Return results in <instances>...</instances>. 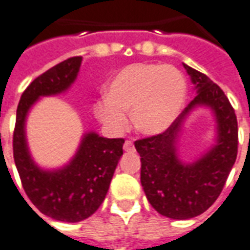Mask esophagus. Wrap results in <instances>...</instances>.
Segmentation results:
<instances>
[{
	"mask_svg": "<svg viewBox=\"0 0 250 250\" xmlns=\"http://www.w3.org/2000/svg\"><path fill=\"white\" fill-rule=\"evenodd\" d=\"M123 149L125 152H133L135 150V146H133V143L131 140H125V146H123Z\"/></svg>",
	"mask_w": 250,
	"mask_h": 250,
	"instance_id": "esophagus-1",
	"label": "esophagus"
}]
</instances>
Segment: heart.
Masks as SVG:
<instances>
[{
	"label": "heart",
	"mask_w": 250,
	"mask_h": 250,
	"mask_svg": "<svg viewBox=\"0 0 250 250\" xmlns=\"http://www.w3.org/2000/svg\"><path fill=\"white\" fill-rule=\"evenodd\" d=\"M106 98L95 104L97 118L112 132H123L128 125L127 112L135 127L146 135L169 128L182 111L186 100V80L171 65L136 62L114 77Z\"/></svg>",
	"instance_id": "heart-1"
}]
</instances>
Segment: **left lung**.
Wrapping results in <instances>:
<instances>
[{"label":"left lung","instance_id":"8db88e82","mask_svg":"<svg viewBox=\"0 0 250 250\" xmlns=\"http://www.w3.org/2000/svg\"><path fill=\"white\" fill-rule=\"evenodd\" d=\"M195 85L197 95L164 132L139 139L140 181L148 201L159 214L170 219H190L214 205L237 157L239 129L235 110L224 91L206 74L184 64ZM197 104L213 108L218 122V143L195 163L182 164L175 156L180 122Z\"/></svg>","mask_w":250,"mask_h":250}]
</instances>
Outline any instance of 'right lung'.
Returning <instances> with one entry per match:
<instances>
[{
    "label": "right lung",
    "mask_w": 250,
    "mask_h": 250,
    "mask_svg": "<svg viewBox=\"0 0 250 250\" xmlns=\"http://www.w3.org/2000/svg\"><path fill=\"white\" fill-rule=\"evenodd\" d=\"M81 60V56L69 57L26 87L17 107L13 133L15 167L26 195L42 214L68 223L81 222L100 208L123 155L125 139H106L94 132L86 133L68 167L44 171L30 157L24 138V119L28 108L41 95L57 94L70 86L77 77Z\"/></svg>",
    "instance_id": "add662e5"
}]
</instances>
